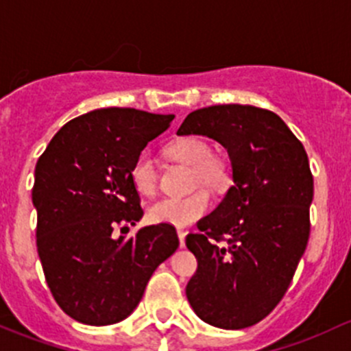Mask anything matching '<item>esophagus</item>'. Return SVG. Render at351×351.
<instances>
[{
    "instance_id": "esophagus-1",
    "label": "esophagus",
    "mask_w": 351,
    "mask_h": 351,
    "mask_svg": "<svg viewBox=\"0 0 351 351\" xmlns=\"http://www.w3.org/2000/svg\"><path fill=\"white\" fill-rule=\"evenodd\" d=\"M177 237H179V245L184 247V245H186V231L177 230Z\"/></svg>"
}]
</instances>
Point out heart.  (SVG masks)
<instances>
[{"label":"heart","instance_id":"1","mask_svg":"<svg viewBox=\"0 0 351 351\" xmlns=\"http://www.w3.org/2000/svg\"><path fill=\"white\" fill-rule=\"evenodd\" d=\"M165 152L171 160L193 167V187L202 184L209 189L219 191L228 186V162L213 152L208 140L201 136H184L172 142ZM130 179L140 194L154 196L158 189V169L155 158L147 152L140 154L130 169ZM211 196L206 189H197L182 197H164L150 206L149 218L150 221L160 225L189 226L211 209Z\"/></svg>","mask_w":351,"mask_h":351}]
</instances>
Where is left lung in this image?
<instances>
[{"label": "left lung", "mask_w": 351, "mask_h": 351, "mask_svg": "<svg viewBox=\"0 0 351 351\" xmlns=\"http://www.w3.org/2000/svg\"><path fill=\"white\" fill-rule=\"evenodd\" d=\"M177 135L221 143L234 180L186 237L197 258L187 299L213 326H254L282 301L308 247L314 193L308 154L276 113L248 104L193 111Z\"/></svg>", "instance_id": "8db88e82"}]
</instances>
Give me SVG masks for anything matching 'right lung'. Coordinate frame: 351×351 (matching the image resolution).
<instances>
[{
	"label": "right lung",
	"instance_id": "right-lung-1",
	"mask_svg": "<svg viewBox=\"0 0 351 351\" xmlns=\"http://www.w3.org/2000/svg\"><path fill=\"white\" fill-rule=\"evenodd\" d=\"M172 120L135 108L95 110L66 123L38 158L32 189L38 256L56 302L79 323L125 319L179 247L171 225L114 238L143 216L132 164Z\"/></svg>",
	"mask_w": 351,
	"mask_h": 351
}]
</instances>
